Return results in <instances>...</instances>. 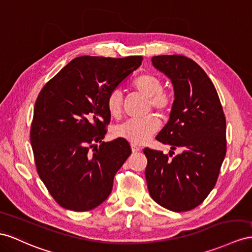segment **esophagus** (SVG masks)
<instances>
[{"mask_svg":"<svg viewBox=\"0 0 252 252\" xmlns=\"http://www.w3.org/2000/svg\"><path fill=\"white\" fill-rule=\"evenodd\" d=\"M131 149H132V152H133V153H137V152L141 151V148H140V146H138V145H135V144H131Z\"/></svg>","mask_w":252,"mask_h":252,"instance_id":"1","label":"esophagus"}]
</instances>
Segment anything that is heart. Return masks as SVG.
<instances>
[{
  "instance_id": "1",
  "label": "heart",
  "mask_w": 252,
  "mask_h": 252,
  "mask_svg": "<svg viewBox=\"0 0 252 252\" xmlns=\"http://www.w3.org/2000/svg\"><path fill=\"white\" fill-rule=\"evenodd\" d=\"M131 87L147 97L148 108H153L162 115L171 111L174 97L169 92L162 90V80L157 75L142 73L132 80ZM106 107L113 118L120 117L123 111V95L120 90L114 89L109 92L106 98ZM159 127V119L155 114H147L143 118L127 120L118 125L114 128V134L128 140L132 144H143L158 130Z\"/></svg>"
}]
</instances>
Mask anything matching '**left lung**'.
<instances>
[{
    "instance_id": "1",
    "label": "left lung",
    "mask_w": 252,
    "mask_h": 252,
    "mask_svg": "<svg viewBox=\"0 0 252 252\" xmlns=\"http://www.w3.org/2000/svg\"><path fill=\"white\" fill-rule=\"evenodd\" d=\"M152 63L175 91L169 121L156 139L182 153L145 147L147 188L158 205L185 212L199 206L215 187L227 152L226 117L213 83L194 60L161 55Z\"/></svg>"
}]
</instances>
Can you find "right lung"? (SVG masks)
<instances>
[{"label": "right lung", "mask_w": 252, "mask_h": 252, "mask_svg": "<svg viewBox=\"0 0 252 252\" xmlns=\"http://www.w3.org/2000/svg\"><path fill=\"white\" fill-rule=\"evenodd\" d=\"M142 60L80 56L40 91L30 133L33 160L40 179L63 208L85 212L110 195L114 175L131 147L123 138L101 142L111 119L106 98Z\"/></svg>", "instance_id": "1"}]
</instances>
